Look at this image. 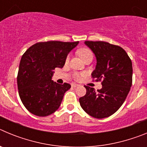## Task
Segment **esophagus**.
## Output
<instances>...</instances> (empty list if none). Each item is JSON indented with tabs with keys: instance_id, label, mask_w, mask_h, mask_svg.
I'll list each match as a JSON object with an SVG mask.
<instances>
[{
	"instance_id": "34e87169",
	"label": "esophagus",
	"mask_w": 147,
	"mask_h": 147,
	"mask_svg": "<svg viewBox=\"0 0 147 147\" xmlns=\"http://www.w3.org/2000/svg\"><path fill=\"white\" fill-rule=\"evenodd\" d=\"M77 86H79V85H78V84H76V83H72V84H71V87H72V88H76Z\"/></svg>"
}]
</instances>
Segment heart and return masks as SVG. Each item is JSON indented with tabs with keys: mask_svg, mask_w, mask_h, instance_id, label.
<instances>
[{
	"mask_svg": "<svg viewBox=\"0 0 147 147\" xmlns=\"http://www.w3.org/2000/svg\"><path fill=\"white\" fill-rule=\"evenodd\" d=\"M77 54L83 61L88 57H93V53H92L91 51L89 49H88V48H81V49H80L77 51ZM68 60H69V57H67V58H66L65 59V62H67ZM81 74L76 73V74H74V78L76 80H79V79L81 77Z\"/></svg>",
	"mask_w": 147,
	"mask_h": 147,
	"instance_id": "heart-1",
	"label": "heart"
}]
</instances>
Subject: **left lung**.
Wrapping results in <instances>:
<instances>
[{"mask_svg": "<svg viewBox=\"0 0 147 147\" xmlns=\"http://www.w3.org/2000/svg\"><path fill=\"white\" fill-rule=\"evenodd\" d=\"M96 57L92 73L95 81H102L97 92L85 85L86 94L80 98L82 108L90 116L104 119L115 113L125 101L132 82V61L119 45L103 41H85Z\"/></svg>", "mask_w": 147, "mask_h": 147, "instance_id": "left-lung-1", "label": "left lung"}]
</instances>
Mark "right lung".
<instances>
[{"label":"right lung","mask_w":147,"mask_h":147,"mask_svg":"<svg viewBox=\"0 0 147 147\" xmlns=\"http://www.w3.org/2000/svg\"><path fill=\"white\" fill-rule=\"evenodd\" d=\"M79 42L48 41L32 45L22 56L18 88L22 103L37 116H47L57 110L71 85L51 80L56 67L62 68L68 53Z\"/></svg>","instance_id":"obj_1"}]
</instances>
